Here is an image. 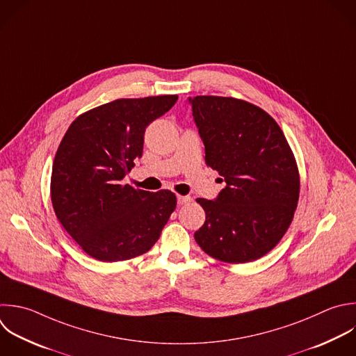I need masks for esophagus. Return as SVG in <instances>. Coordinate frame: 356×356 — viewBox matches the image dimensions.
<instances>
[{
    "label": "esophagus",
    "instance_id": "34e87169",
    "mask_svg": "<svg viewBox=\"0 0 356 356\" xmlns=\"http://www.w3.org/2000/svg\"><path fill=\"white\" fill-rule=\"evenodd\" d=\"M177 202L179 206L182 204H186V203H191L192 202V197L191 196H184V195H178L177 196Z\"/></svg>",
    "mask_w": 356,
    "mask_h": 356
}]
</instances>
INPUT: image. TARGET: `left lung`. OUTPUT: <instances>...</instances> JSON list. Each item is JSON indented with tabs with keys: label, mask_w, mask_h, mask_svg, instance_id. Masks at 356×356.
<instances>
[{
	"label": "left lung",
	"mask_w": 356,
	"mask_h": 356,
	"mask_svg": "<svg viewBox=\"0 0 356 356\" xmlns=\"http://www.w3.org/2000/svg\"><path fill=\"white\" fill-rule=\"evenodd\" d=\"M189 103L206 164L227 182L216 200L196 199L206 221L195 241L224 263L257 260L292 222L300 188L295 156L278 124L260 107L221 96H196Z\"/></svg>",
	"instance_id": "1"
}]
</instances>
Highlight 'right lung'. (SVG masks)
<instances>
[{
    "label": "right lung",
    "instance_id": "1",
    "mask_svg": "<svg viewBox=\"0 0 356 356\" xmlns=\"http://www.w3.org/2000/svg\"><path fill=\"white\" fill-rule=\"evenodd\" d=\"M177 100V95L118 99L81 114L65 132L53 163L51 203L89 256L129 260L159 241L177 207L175 193L138 189L124 177L142 157L146 127Z\"/></svg>",
    "mask_w": 356,
    "mask_h": 356
}]
</instances>
